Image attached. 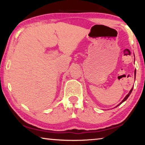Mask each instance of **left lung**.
<instances>
[{"instance_id": "1", "label": "left lung", "mask_w": 145, "mask_h": 145, "mask_svg": "<svg viewBox=\"0 0 145 145\" xmlns=\"http://www.w3.org/2000/svg\"><path fill=\"white\" fill-rule=\"evenodd\" d=\"M136 70H135V72H134V74H135V77H136ZM132 89H133V87H132V89H131V90H130V91H129V93H128V94H127V95H126V97L124 98V99H123V100H122V101H121V102H120V104H119L118 105H116V107H117L118 106H119V105H120V104H121L123 102H125V100H127V99H128V98H129V97L130 96V95H131V93H132Z\"/></svg>"}]
</instances>
